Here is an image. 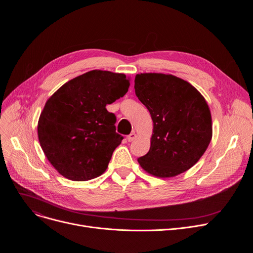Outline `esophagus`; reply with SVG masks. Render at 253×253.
<instances>
[{
    "mask_svg": "<svg viewBox=\"0 0 253 253\" xmlns=\"http://www.w3.org/2000/svg\"><path fill=\"white\" fill-rule=\"evenodd\" d=\"M136 137H137V134L135 133V132H132V133H130V134L127 136V140H128V141H133Z\"/></svg>",
    "mask_w": 253,
    "mask_h": 253,
    "instance_id": "esophagus-1",
    "label": "esophagus"
}]
</instances>
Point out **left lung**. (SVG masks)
<instances>
[{
	"instance_id": "1",
	"label": "left lung",
	"mask_w": 253,
	"mask_h": 253,
	"mask_svg": "<svg viewBox=\"0 0 253 253\" xmlns=\"http://www.w3.org/2000/svg\"><path fill=\"white\" fill-rule=\"evenodd\" d=\"M134 89L154 126L150 151L137 159L140 167L160 178L192 168L212 138L211 113L204 96L184 80L161 73L136 75Z\"/></svg>"
}]
</instances>
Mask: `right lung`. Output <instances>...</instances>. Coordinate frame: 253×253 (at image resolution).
Instances as JSON below:
<instances>
[{
    "mask_svg": "<svg viewBox=\"0 0 253 253\" xmlns=\"http://www.w3.org/2000/svg\"><path fill=\"white\" fill-rule=\"evenodd\" d=\"M130 79L93 70L63 84L48 98L38 122V137L48 161L65 178L90 180L108 168L123 136L106 104L123 97Z\"/></svg>",
    "mask_w": 253,
    "mask_h": 253,
    "instance_id": "1",
    "label": "right lung"
}]
</instances>
